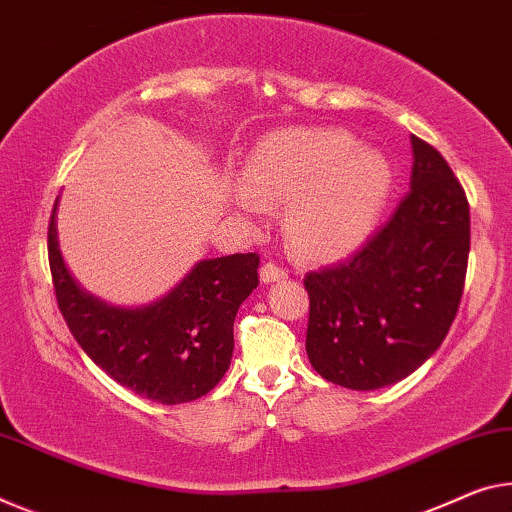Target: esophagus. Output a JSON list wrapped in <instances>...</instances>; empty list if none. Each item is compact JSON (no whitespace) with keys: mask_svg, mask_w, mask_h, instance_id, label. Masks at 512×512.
Listing matches in <instances>:
<instances>
[{"mask_svg":"<svg viewBox=\"0 0 512 512\" xmlns=\"http://www.w3.org/2000/svg\"><path fill=\"white\" fill-rule=\"evenodd\" d=\"M286 277H288V272L283 270L279 263H265L261 267V281L263 283H274V281H281Z\"/></svg>","mask_w":512,"mask_h":512,"instance_id":"obj_1","label":"esophagus"}]
</instances>
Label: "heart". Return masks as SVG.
Here are the masks:
<instances>
[{
    "mask_svg": "<svg viewBox=\"0 0 512 512\" xmlns=\"http://www.w3.org/2000/svg\"><path fill=\"white\" fill-rule=\"evenodd\" d=\"M247 183L233 187L235 206L261 215L265 199L288 201L286 231L309 258L355 251L380 222L393 190L387 155L336 128L281 130L247 157Z\"/></svg>",
    "mask_w": 512,
    "mask_h": 512,
    "instance_id": "obj_1",
    "label": "heart"
}]
</instances>
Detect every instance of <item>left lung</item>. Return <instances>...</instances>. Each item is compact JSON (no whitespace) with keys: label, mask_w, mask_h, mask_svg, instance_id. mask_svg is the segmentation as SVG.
Returning <instances> with one entry per match:
<instances>
[{"label":"left lung","mask_w":512,"mask_h":512,"mask_svg":"<svg viewBox=\"0 0 512 512\" xmlns=\"http://www.w3.org/2000/svg\"><path fill=\"white\" fill-rule=\"evenodd\" d=\"M412 190L348 261L309 272L306 355L325 380L373 391L432 357L462 300L469 203L437 148L412 135Z\"/></svg>","instance_id":"1"}]
</instances>
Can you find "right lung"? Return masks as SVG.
Instances as JSON below:
<instances>
[{"instance_id":"1","label":"right lung","mask_w":512,"mask_h":512,"mask_svg":"<svg viewBox=\"0 0 512 512\" xmlns=\"http://www.w3.org/2000/svg\"><path fill=\"white\" fill-rule=\"evenodd\" d=\"M47 258L70 334L123 387L155 403L180 405L206 396L229 371L233 320L258 286V254L208 258L162 300L116 309L84 293L70 277L59 251L54 203Z\"/></svg>"}]
</instances>
